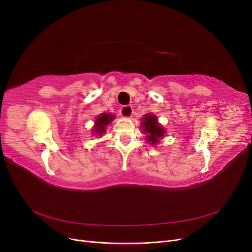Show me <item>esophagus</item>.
Instances as JSON below:
<instances>
[{"mask_svg":"<svg viewBox=\"0 0 252 252\" xmlns=\"http://www.w3.org/2000/svg\"><path fill=\"white\" fill-rule=\"evenodd\" d=\"M120 112H121V116H122V117H125V118H131V117H132V114H133L132 106H131V105H126V106H123V107H121Z\"/></svg>","mask_w":252,"mask_h":252,"instance_id":"1","label":"esophagus"}]
</instances>
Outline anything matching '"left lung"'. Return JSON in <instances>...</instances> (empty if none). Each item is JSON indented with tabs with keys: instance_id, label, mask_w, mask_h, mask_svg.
I'll return each mask as SVG.
<instances>
[{
	"instance_id": "obj_1",
	"label": "left lung",
	"mask_w": 252,
	"mask_h": 252,
	"mask_svg": "<svg viewBox=\"0 0 252 252\" xmlns=\"http://www.w3.org/2000/svg\"><path fill=\"white\" fill-rule=\"evenodd\" d=\"M142 127H144L143 130L145 133H148L146 139L151 145H156L165 133L163 127L158 123L157 117L152 114H147L142 119Z\"/></svg>"
}]
</instances>
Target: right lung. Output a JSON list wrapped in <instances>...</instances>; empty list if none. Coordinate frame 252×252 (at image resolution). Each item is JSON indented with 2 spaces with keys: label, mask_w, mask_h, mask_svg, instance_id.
Returning a JSON list of instances; mask_svg holds the SVG:
<instances>
[{
  "label": "right lung",
  "mask_w": 252,
  "mask_h": 252,
  "mask_svg": "<svg viewBox=\"0 0 252 252\" xmlns=\"http://www.w3.org/2000/svg\"><path fill=\"white\" fill-rule=\"evenodd\" d=\"M113 119H114V116H112V114L102 113L101 116L95 120V125H94V128L93 129L94 134L97 133L102 135L106 131L105 127L107 126Z\"/></svg>",
  "instance_id": "add662e5"
}]
</instances>
